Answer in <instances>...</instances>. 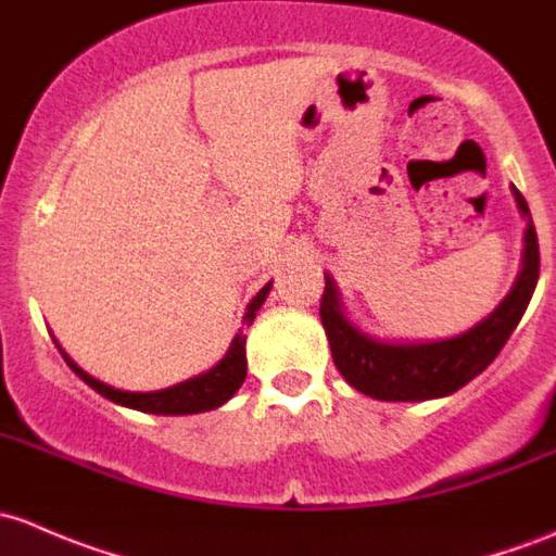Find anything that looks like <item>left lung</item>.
<instances>
[{
    "instance_id": "1",
    "label": "left lung",
    "mask_w": 556,
    "mask_h": 556,
    "mask_svg": "<svg viewBox=\"0 0 556 556\" xmlns=\"http://www.w3.org/2000/svg\"><path fill=\"white\" fill-rule=\"evenodd\" d=\"M519 211L528 219L525 230L522 270L517 283L508 291L506 300L479 320L473 329L450 340L433 342H386L364 334L342 313L340 291L334 280L326 276V289L320 296V324L329 337L331 358L340 375L364 396L380 402H428L460 391L466 382L482 375L492 358L503 351L506 340L533 296L538 273H541V254H538V236L530 216L528 200L517 187H511Z\"/></svg>"
}]
</instances>
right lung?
Returning <instances> with one entry per match:
<instances>
[{
    "label": "right lung",
    "instance_id": "right-lung-1",
    "mask_svg": "<svg viewBox=\"0 0 556 556\" xmlns=\"http://www.w3.org/2000/svg\"><path fill=\"white\" fill-rule=\"evenodd\" d=\"M270 286L273 283H267L265 289H262L260 294L249 302L243 324L251 326V320L256 318V311H260L262 302H265L267 294H270ZM59 351H61V345H59ZM61 356L66 358V364L72 366L74 375H77L79 380L88 382L93 391H99L101 396L109 399V402H114L119 406H130V409H139V412H150V415H198V412L216 409V406L230 402L245 380L243 329L238 331L236 340H232V345H230V351L225 353V358H222L214 369L203 371V375L192 377V380L179 382V386H170V388H163V391H150V393L117 391V388L106 386V382L96 380V377H90L88 371L79 369V366L74 364L64 351H61Z\"/></svg>",
    "mask_w": 556,
    "mask_h": 556
}]
</instances>
